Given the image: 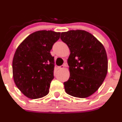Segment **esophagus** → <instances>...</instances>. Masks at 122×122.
I'll list each match as a JSON object with an SVG mask.
<instances>
[{
  "instance_id": "esophagus-1",
  "label": "esophagus",
  "mask_w": 122,
  "mask_h": 122,
  "mask_svg": "<svg viewBox=\"0 0 122 122\" xmlns=\"http://www.w3.org/2000/svg\"><path fill=\"white\" fill-rule=\"evenodd\" d=\"M65 67H66V65H62V66H60V67H58V69H59V70H61V69H64L65 68Z\"/></svg>"
}]
</instances>
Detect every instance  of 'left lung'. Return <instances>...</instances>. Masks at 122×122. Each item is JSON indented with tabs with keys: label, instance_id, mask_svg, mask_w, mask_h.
Instances as JSON below:
<instances>
[{
	"label": "left lung",
	"instance_id": "obj_1",
	"mask_svg": "<svg viewBox=\"0 0 122 122\" xmlns=\"http://www.w3.org/2000/svg\"><path fill=\"white\" fill-rule=\"evenodd\" d=\"M61 39L70 50L67 60L70 76L64 83L66 92L76 97H88L99 89L107 73L105 48L92 34L83 30L62 32Z\"/></svg>",
	"mask_w": 122,
	"mask_h": 122
}]
</instances>
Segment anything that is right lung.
Here are the masks:
<instances>
[{
    "label": "right lung",
    "mask_w": 122,
    "mask_h": 122,
    "mask_svg": "<svg viewBox=\"0 0 122 122\" xmlns=\"http://www.w3.org/2000/svg\"><path fill=\"white\" fill-rule=\"evenodd\" d=\"M60 34L38 30L26 38L17 48L12 62L13 80L27 97L39 99L48 94L55 66L50 51Z\"/></svg>",
    "instance_id": "add662e5"
}]
</instances>
